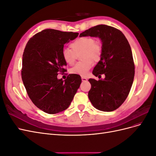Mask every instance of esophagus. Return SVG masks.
I'll list each match as a JSON object with an SVG mask.
<instances>
[{
    "label": "esophagus",
    "instance_id": "obj_1",
    "mask_svg": "<svg viewBox=\"0 0 156 156\" xmlns=\"http://www.w3.org/2000/svg\"><path fill=\"white\" fill-rule=\"evenodd\" d=\"M81 79H82V81H83V82H85V81H87V77H81Z\"/></svg>",
    "mask_w": 156,
    "mask_h": 156
}]
</instances>
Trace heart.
<instances>
[{
  "label": "heart",
  "instance_id": "heart-1",
  "mask_svg": "<svg viewBox=\"0 0 156 156\" xmlns=\"http://www.w3.org/2000/svg\"><path fill=\"white\" fill-rule=\"evenodd\" d=\"M70 48H64L62 56L64 60L69 65H73L75 62L76 54L83 51L82 54V62L77 63L70 69V73L81 76H86L89 70L92 68L94 62L100 60L102 49L100 44L95 43L93 37L83 36L78 37L70 44Z\"/></svg>",
  "mask_w": 156,
  "mask_h": 156
}]
</instances>
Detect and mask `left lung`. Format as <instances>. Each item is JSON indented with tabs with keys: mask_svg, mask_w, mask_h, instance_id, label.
I'll use <instances>...</instances> for the list:
<instances>
[{
	"mask_svg": "<svg viewBox=\"0 0 156 156\" xmlns=\"http://www.w3.org/2000/svg\"><path fill=\"white\" fill-rule=\"evenodd\" d=\"M79 36L98 37L102 44L101 58L92 73L100 78L105 74V77L88 80L91 84L89 100L98 110L115 111L126 100L134 79L135 65L129 42L120 30L105 25L92 27Z\"/></svg>",
	"mask_w": 156,
	"mask_h": 156,
	"instance_id": "1",
	"label": "left lung"
}]
</instances>
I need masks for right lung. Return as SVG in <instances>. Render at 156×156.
<instances>
[{
	"label": "right lung",
	"mask_w": 156,
	"mask_h": 156,
	"mask_svg": "<svg viewBox=\"0 0 156 156\" xmlns=\"http://www.w3.org/2000/svg\"><path fill=\"white\" fill-rule=\"evenodd\" d=\"M79 33L45 29L28 41L23 55L21 77L32 103L48 114L68 108L81 83L80 75L69 74L63 81L58 72L66 71L62 56L64 45Z\"/></svg>",
	"instance_id": "1"
}]
</instances>
